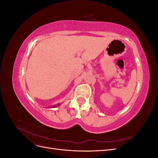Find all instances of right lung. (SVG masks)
Instances as JSON below:
<instances>
[{
  "instance_id": "right-lung-1",
  "label": "right lung",
  "mask_w": 158,
  "mask_h": 158,
  "mask_svg": "<svg viewBox=\"0 0 158 158\" xmlns=\"http://www.w3.org/2000/svg\"><path fill=\"white\" fill-rule=\"evenodd\" d=\"M60 106V103H58L57 105H56V106H52L49 107V108H55V107H58V106Z\"/></svg>"
}]
</instances>
